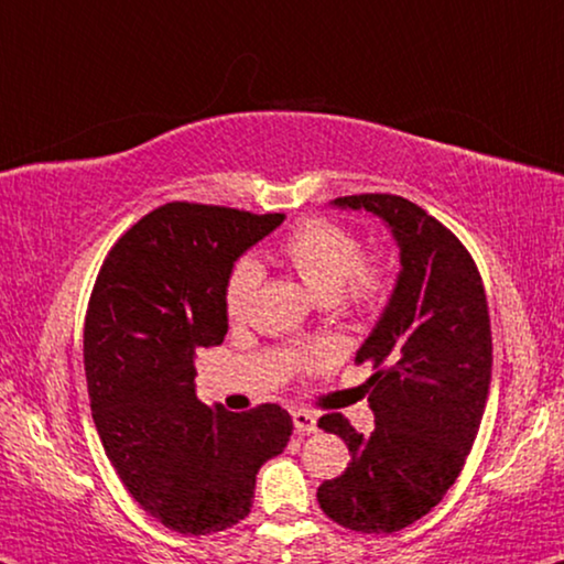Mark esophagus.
Returning a JSON list of instances; mask_svg holds the SVG:
<instances>
[{
	"mask_svg": "<svg viewBox=\"0 0 564 564\" xmlns=\"http://www.w3.org/2000/svg\"><path fill=\"white\" fill-rule=\"evenodd\" d=\"M293 425H296V433L308 435L316 431V415L311 410H293Z\"/></svg>",
	"mask_w": 564,
	"mask_h": 564,
	"instance_id": "esophagus-1",
	"label": "esophagus"
}]
</instances>
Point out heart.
<instances>
[{
	"label": "heart",
	"instance_id": "b5f03b06",
	"mask_svg": "<svg viewBox=\"0 0 564 564\" xmlns=\"http://www.w3.org/2000/svg\"><path fill=\"white\" fill-rule=\"evenodd\" d=\"M283 256L308 289L324 301H341L357 311H372L390 291L388 263L380 258H365L362 240L326 217H311L301 223L285 238ZM260 283H263V265L258 260L240 258L230 268L225 283V311L232 322L250 314ZM329 359V347H311L296 365L301 369H318Z\"/></svg>",
	"mask_w": 564,
	"mask_h": 564
}]
</instances>
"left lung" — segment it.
Listing matches in <instances>:
<instances>
[{"label": "left lung", "instance_id": "left-lung-1", "mask_svg": "<svg viewBox=\"0 0 564 564\" xmlns=\"http://www.w3.org/2000/svg\"><path fill=\"white\" fill-rule=\"evenodd\" d=\"M334 205L367 209L400 246L392 299L355 362H369L375 431L341 413L318 427L349 445L341 476L316 499L336 524L392 534L425 517L456 484L489 398L491 318L481 273L456 235L398 195H349Z\"/></svg>", "mask_w": 564, "mask_h": 564}]
</instances>
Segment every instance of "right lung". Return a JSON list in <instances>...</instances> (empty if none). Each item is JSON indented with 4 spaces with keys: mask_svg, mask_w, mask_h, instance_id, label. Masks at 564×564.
<instances>
[{
    "mask_svg": "<svg viewBox=\"0 0 564 564\" xmlns=\"http://www.w3.org/2000/svg\"><path fill=\"white\" fill-rule=\"evenodd\" d=\"M283 217L166 202L116 240L90 291L83 359L96 431L131 497L172 532L246 519L258 468L291 441L281 405L228 413L195 392V351L228 334L232 263Z\"/></svg>",
    "mask_w": 564,
    "mask_h": 564,
    "instance_id": "add662e5",
    "label": "right lung"
}]
</instances>
